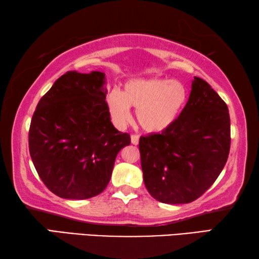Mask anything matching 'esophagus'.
Listing matches in <instances>:
<instances>
[{
	"label": "esophagus",
	"instance_id": "obj_1",
	"mask_svg": "<svg viewBox=\"0 0 259 259\" xmlns=\"http://www.w3.org/2000/svg\"><path fill=\"white\" fill-rule=\"evenodd\" d=\"M131 142H132L133 145L137 146L138 143H139V135H137V134H133L132 137H131Z\"/></svg>",
	"mask_w": 259,
	"mask_h": 259
}]
</instances>
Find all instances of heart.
I'll return each instance as SVG.
<instances>
[{"label": "heart", "mask_w": 259, "mask_h": 259, "mask_svg": "<svg viewBox=\"0 0 259 259\" xmlns=\"http://www.w3.org/2000/svg\"><path fill=\"white\" fill-rule=\"evenodd\" d=\"M187 100V90L178 80L164 78L133 79L121 93L110 92L107 105L113 124L119 128L131 121L130 107L137 109V119L147 132L159 133L175 122Z\"/></svg>", "instance_id": "obj_1"}]
</instances>
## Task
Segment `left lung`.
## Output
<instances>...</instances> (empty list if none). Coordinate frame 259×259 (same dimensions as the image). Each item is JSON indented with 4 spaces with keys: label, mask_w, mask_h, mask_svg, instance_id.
Wrapping results in <instances>:
<instances>
[{
    "label": "left lung",
    "mask_w": 259,
    "mask_h": 259,
    "mask_svg": "<svg viewBox=\"0 0 259 259\" xmlns=\"http://www.w3.org/2000/svg\"><path fill=\"white\" fill-rule=\"evenodd\" d=\"M231 147L228 108L209 83L194 77L187 104L162 133L140 138L146 188L155 200L185 204L217 179Z\"/></svg>",
    "instance_id": "obj_1"
}]
</instances>
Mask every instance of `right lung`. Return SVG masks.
Wrapping results in <instances>:
<instances>
[{
	"instance_id": "right-lung-1",
	"label": "right lung",
	"mask_w": 259,
	"mask_h": 259,
	"mask_svg": "<svg viewBox=\"0 0 259 259\" xmlns=\"http://www.w3.org/2000/svg\"><path fill=\"white\" fill-rule=\"evenodd\" d=\"M105 74L69 71L41 97L28 133L29 155L50 192L86 200L107 187L114 160L131 137L114 128Z\"/></svg>"
}]
</instances>
